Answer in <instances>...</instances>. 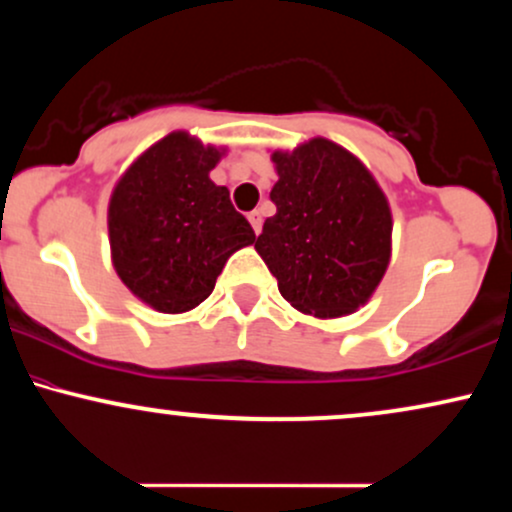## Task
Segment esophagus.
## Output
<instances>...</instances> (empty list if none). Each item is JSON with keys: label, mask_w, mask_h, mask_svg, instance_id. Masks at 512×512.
Segmentation results:
<instances>
[{"label": "esophagus", "mask_w": 512, "mask_h": 512, "mask_svg": "<svg viewBox=\"0 0 512 512\" xmlns=\"http://www.w3.org/2000/svg\"><path fill=\"white\" fill-rule=\"evenodd\" d=\"M248 221H250L252 231H255L257 236H260V231H262V211L260 209H252L250 214H248Z\"/></svg>", "instance_id": "obj_1"}]
</instances>
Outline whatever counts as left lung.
Masks as SVG:
<instances>
[{"instance_id":"left-lung-1","label":"left lung","mask_w":512,"mask_h":512,"mask_svg":"<svg viewBox=\"0 0 512 512\" xmlns=\"http://www.w3.org/2000/svg\"><path fill=\"white\" fill-rule=\"evenodd\" d=\"M276 214L255 240L279 293L315 317L368 303L392 255V211L370 170L325 137L272 154Z\"/></svg>"}]
</instances>
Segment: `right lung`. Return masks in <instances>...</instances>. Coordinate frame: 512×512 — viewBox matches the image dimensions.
I'll list each match as a JSON object with an SVG mask.
<instances>
[{
	"label": "right lung",
	"mask_w": 512,
	"mask_h": 512,
	"mask_svg": "<svg viewBox=\"0 0 512 512\" xmlns=\"http://www.w3.org/2000/svg\"><path fill=\"white\" fill-rule=\"evenodd\" d=\"M226 149L170 132L117 180L108 204L113 267L122 284L158 313L197 308L233 252L255 231L211 170Z\"/></svg>",
	"instance_id": "add662e5"
}]
</instances>
